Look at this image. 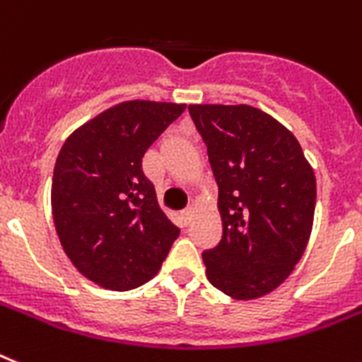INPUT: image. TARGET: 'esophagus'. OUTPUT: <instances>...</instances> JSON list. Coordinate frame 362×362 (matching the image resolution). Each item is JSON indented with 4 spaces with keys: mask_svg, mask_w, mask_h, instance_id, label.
Listing matches in <instances>:
<instances>
[{
    "mask_svg": "<svg viewBox=\"0 0 362 362\" xmlns=\"http://www.w3.org/2000/svg\"><path fill=\"white\" fill-rule=\"evenodd\" d=\"M180 215H182V221H184V224H189L191 217H193V208H186Z\"/></svg>",
    "mask_w": 362,
    "mask_h": 362,
    "instance_id": "1",
    "label": "esophagus"
}]
</instances>
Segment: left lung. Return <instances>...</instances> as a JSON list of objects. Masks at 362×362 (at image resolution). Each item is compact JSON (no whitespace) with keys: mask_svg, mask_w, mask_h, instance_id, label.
Here are the masks:
<instances>
[{"mask_svg":"<svg viewBox=\"0 0 362 362\" xmlns=\"http://www.w3.org/2000/svg\"><path fill=\"white\" fill-rule=\"evenodd\" d=\"M218 186L223 239L202 252L209 284L235 300L284 284L309 241L317 180L298 139L248 105H189Z\"/></svg>","mask_w":362,"mask_h":362,"instance_id":"1","label":"left lung"}]
</instances>
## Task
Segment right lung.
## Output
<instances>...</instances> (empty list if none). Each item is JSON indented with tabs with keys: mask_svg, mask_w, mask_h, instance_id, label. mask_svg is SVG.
I'll return each mask as SVG.
<instances>
[{
	"mask_svg": "<svg viewBox=\"0 0 362 362\" xmlns=\"http://www.w3.org/2000/svg\"><path fill=\"white\" fill-rule=\"evenodd\" d=\"M186 105L127 101L64 141L51 208L66 256L93 284L130 291L156 274L180 230L156 200L141 160Z\"/></svg>",
	"mask_w": 362,
	"mask_h": 362,
	"instance_id": "obj_1",
	"label": "right lung"
}]
</instances>
